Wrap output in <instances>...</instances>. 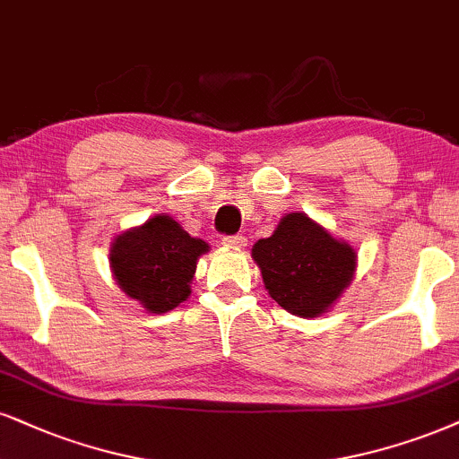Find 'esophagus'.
I'll return each instance as SVG.
<instances>
[{
	"mask_svg": "<svg viewBox=\"0 0 459 459\" xmlns=\"http://www.w3.org/2000/svg\"><path fill=\"white\" fill-rule=\"evenodd\" d=\"M223 245L228 248H245L247 238L245 236H228V238H223Z\"/></svg>",
	"mask_w": 459,
	"mask_h": 459,
	"instance_id": "1",
	"label": "esophagus"
}]
</instances>
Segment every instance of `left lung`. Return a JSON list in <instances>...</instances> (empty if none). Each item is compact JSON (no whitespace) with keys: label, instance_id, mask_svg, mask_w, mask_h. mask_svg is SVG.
<instances>
[{"label":"left lung","instance_id":"8db88e82","mask_svg":"<svg viewBox=\"0 0 459 459\" xmlns=\"http://www.w3.org/2000/svg\"><path fill=\"white\" fill-rule=\"evenodd\" d=\"M251 255L270 298L304 319L327 313L358 270L355 248L304 212L285 214L270 238L253 245Z\"/></svg>","mask_w":459,"mask_h":459}]
</instances>
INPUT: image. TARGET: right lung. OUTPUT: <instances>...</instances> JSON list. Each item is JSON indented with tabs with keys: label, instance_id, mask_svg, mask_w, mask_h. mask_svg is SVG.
Returning a JSON list of instances; mask_svg holds the SVG:
<instances>
[{
	"label": "right lung",
	"instance_id": "add662e5",
	"mask_svg": "<svg viewBox=\"0 0 459 459\" xmlns=\"http://www.w3.org/2000/svg\"><path fill=\"white\" fill-rule=\"evenodd\" d=\"M211 251L178 221L160 212L138 228L118 234L110 245V270L117 285L146 313H168L191 296L197 259Z\"/></svg>",
	"mask_w": 459,
	"mask_h": 459
}]
</instances>
